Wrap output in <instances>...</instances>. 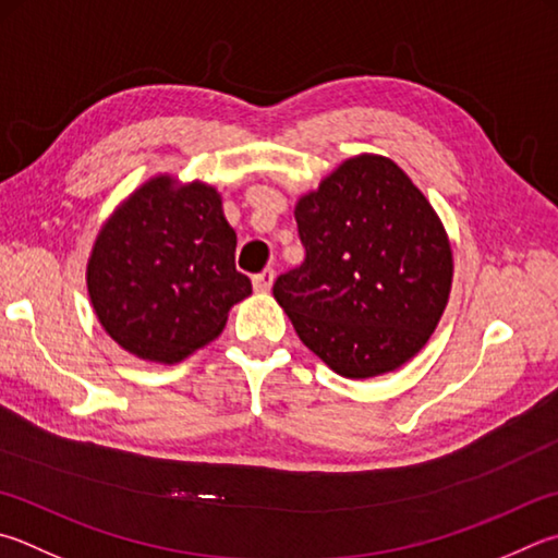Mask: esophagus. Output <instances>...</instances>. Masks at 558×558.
Wrapping results in <instances>:
<instances>
[{
    "label": "esophagus",
    "instance_id": "obj_1",
    "mask_svg": "<svg viewBox=\"0 0 558 558\" xmlns=\"http://www.w3.org/2000/svg\"><path fill=\"white\" fill-rule=\"evenodd\" d=\"M272 280H276V270L263 268L260 272H256V276H253V290L268 292L272 288Z\"/></svg>",
    "mask_w": 558,
    "mask_h": 558
}]
</instances>
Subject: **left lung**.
Returning a JSON list of instances; mask_svg holds the SVG:
<instances>
[{
    "label": "left lung",
    "mask_w": 558,
    "mask_h": 558,
    "mask_svg": "<svg viewBox=\"0 0 558 558\" xmlns=\"http://www.w3.org/2000/svg\"><path fill=\"white\" fill-rule=\"evenodd\" d=\"M305 260L272 295L307 349L347 378L400 368L447 307L451 248L427 197L383 156L343 163L295 207Z\"/></svg>",
    "instance_id": "8db88e82"
}]
</instances>
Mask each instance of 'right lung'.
<instances>
[{
  "instance_id": "right-lung-1",
  "label": "right lung",
  "mask_w": 558,
  "mask_h": 558,
  "mask_svg": "<svg viewBox=\"0 0 558 558\" xmlns=\"http://www.w3.org/2000/svg\"><path fill=\"white\" fill-rule=\"evenodd\" d=\"M236 231L217 190H173L156 178L99 231L87 290L99 322L138 359L182 361L225 329L231 305L251 295L236 270Z\"/></svg>"
}]
</instances>
